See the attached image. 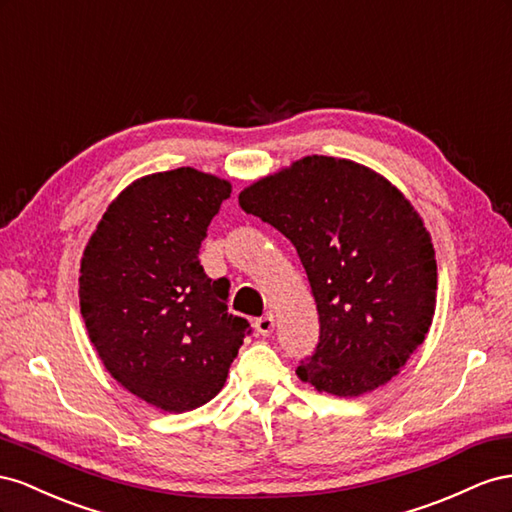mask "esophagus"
I'll return each mask as SVG.
<instances>
[{"instance_id":"esophagus-1","label":"esophagus","mask_w":512,"mask_h":512,"mask_svg":"<svg viewBox=\"0 0 512 512\" xmlns=\"http://www.w3.org/2000/svg\"><path fill=\"white\" fill-rule=\"evenodd\" d=\"M255 330H257V334H261V337H270L272 330H274V317L264 315V317L255 319Z\"/></svg>"}]
</instances>
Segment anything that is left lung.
Wrapping results in <instances>:
<instances>
[{"mask_svg": "<svg viewBox=\"0 0 512 512\" xmlns=\"http://www.w3.org/2000/svg\"><path fill=\"white\" fill-rule=\"evenodd\" d=\"M238 201L291 240L309 276L319 343L296 369L302 382L334 397L390 382L435 313V251L412 203L377 171L317 154L246 186Z\"/></svg>", "mask_w": 512, "mask_h": 512, "instance_id": "1", "label": "left lung"}]
</instances>
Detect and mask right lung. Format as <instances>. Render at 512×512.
<instances>
[{
    "instance_id": "right-lung-1",
    "label": "right lung",
    "mask_w": 512,
    "mask_h": 512,
    "mask_svg": "<svg viewBox=\"0 0 512 512\" xmlns=\"http://www.w3.org/2000/svg\"><path fill=\"white\" fill-rule=\"evenodd\" d=\"M231 184L193 167L143 175L102 214L81 259L87 334L113 379L169 414L214 399L251 326L227 313L201 240Z\"/></svg>"
}]
</instances>
